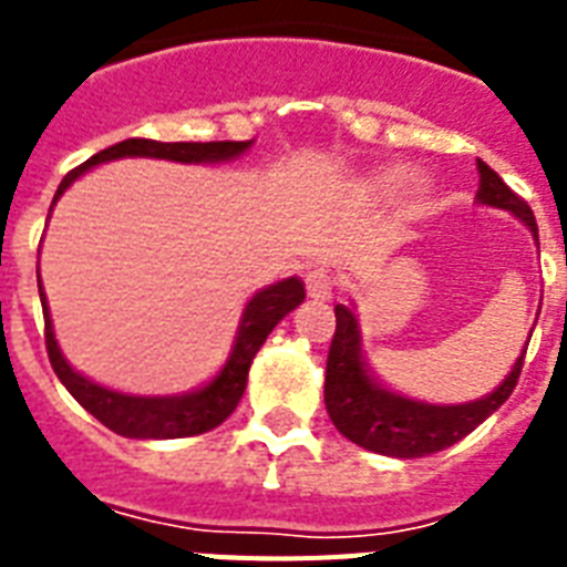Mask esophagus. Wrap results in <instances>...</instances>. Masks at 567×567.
Segmentation results:
<instances>
[{"mask_svg": "<svg viewBox=\"0 0 567 567\" xmlns=\"http://www.w3.org/2000/svg\"><path fill=\"white\" fill-rule=\"evenodd\" d=\"M306 291L311 300H332V276L323 267H311L306 274Z\"/></svg>", "mask_w": 567, "mask_h": 567, "instance_id": "obj_1", "label": "esophagus"}]
</instances>
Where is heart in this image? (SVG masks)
<instances>
[{"label": "heart", "mask_w": 567, "mask_h": 567, "mask_svg": "<svg viewBox=\"0 0 567 567\" xmlns=\"http://www.w3.org/2000/svg\"><path fill=\"white\" fill-rule=\"evenodd\" d=\"M400 182H403V171H400V167H385V171H379L377 176L368 182V194L385 196V194H391V190H394ZM412 190H414V194H421V190H423L421 182H414Z\"/></svg>", "instance_id": "1"}]
</instances>
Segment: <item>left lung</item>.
<instances>
[{"mask_svg": "<svg viewBox=\"0 0 567 567\" xmlns=\"http://www.w3.org/2000/svg\"><path fill=\"white\" fill-rule=\"evenodd\" d=\"M476 171H480L476 199L483 205L512 212L520 223H527V229L538 240V226L529 205L485 162H476ZM524 353H527V347H524ZM524 353L512 364L509 377L503 379L492 394L456 405L423 403V400L396 394L373 373L362 353L355 311L350 306H336V336L329 347L323 400H327V412L338 432L359 447L394 458L430 456V453H439V450L465 439L467 432H474L488 414L497 412L509 400L520 377Z\"/></svg>", "mask_w": 567, "mask_h": 567, "instance_id": "1", "label": "left lung"}]
</instances>
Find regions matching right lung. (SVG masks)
Returning <instances> with one entry per match:
<instances>
[{
  "label": "right lung",
  "mask_w": 567,
  "mask_h": 567,
  "mask_svg": "<svg viewBox=\"0 0 567 567\" xmlns=\"http://www.w3.org/2000/svg\"><path fill=\"white\" fill-rule=\"evenodd\" d=\"M252 146V141H212V144H162V141H146V137H128L120 144L102 150L75 171L64 176L58 185V196L64 194L82 173H87L96 164L114 162V158H164V162L179 164H217L238 158ZM40 288V302H43V320H47V353L52 362V371L64 382V388L75 396V403L84 405L87 412L100 423H105L111 432H117L123 439H188V435H203V432L220 426L235 405L244 396L247 388L249 364L274 332L279 320L293 311L306 300V288L297 276L282 279V282L267 285L261 291L249 297L247 309L240 315L238 332L231 341L229 353L217 364V371L199 385L185 388V391H173V394H123L114 388H105L93 382L75 368L61 353V347L52 332V318H49L47 297H43V285Z\"/></svg>",
  "instance_id": "right-lung-1"
}]
</instances>
